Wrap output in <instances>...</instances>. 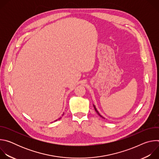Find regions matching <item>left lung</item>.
Here are the masks:
<instances>
[{
	"mask_svg": "<svg viewBox=\"0 0 159 159\" xmlns=\"http://www.w3.org/2000/svg\"><path fill=\"white\" fill-rule=\"evenodd\" d=\"M94 109H95V111H96V112H97V113H98V115H99V116H101V117H102V118H104V117H102V116H101V115H100V114H99V112H98V110H97V109H96V107H95V106H94Z\"/></svg>",
	"mask_w": 159,
	"mask_h": 159,
	"instance_id": "obj_1",
	"label": "left lung"
}]
</instances>
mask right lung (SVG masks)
Here are the masks:
<instances>
[{
	"instance_id": "right-lung-1",
	"label": "right lung",
	"mask_w": 159,
	"mask_h": 159,
	"mask_svg": "<svg viewBox=\"0 0 159 159\" xmlns=\"http://www.w3.org/2000/svg\"><path fill=\"white\" fill-rule=\"evenodd\" d=\"M59 119H60V118H59ZM56 121H57V120H56Z\"/></svg>"
}]
</instances>
